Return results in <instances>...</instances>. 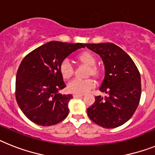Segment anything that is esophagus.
<instances>
[{"label":"esophagus","mask_w":155,"mask_h":155,"mask_svg":"<svg viewBox=\"0 0 155 155\" xmlns=\"http://www.w3.org/2000/svg\"><path fill=\"white\" fill-rule=\"evenodd\" d=\"M83 94H73V97L75 98H77V97H83Z\"/></svg>","instance_id":"1"}]
</instances>
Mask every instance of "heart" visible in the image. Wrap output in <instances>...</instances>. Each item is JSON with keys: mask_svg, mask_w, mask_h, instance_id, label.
<instances>
[{"mask_svg": "<svg viewBox=\"0 0 155 155\" xmlns=\"http://www.w3.org/2000/svg\"><path fill=\"white\" fill-rule=\"evenodd\" d=\"M76 58L79 62L89 67V69L87 70V76H92L96 78L100 76V69L97 65H95L97 59L92 53L89 51H83L78 54ZM59 71L64 79H69L73 76V67L67 59L61 61L59 66ZM94 83L92 79H75L68 83L67 89L70 93L72 94H83L91 91V89L94 88Z\"/></svg>", "mask_w": 155, "mask_h": 155, "instance_id": "b5f03b06", "label": "heart"}]
</instances>
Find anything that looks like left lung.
Returning a JSON list of instances; mask_svg holds the SVG:
<instances>
[{
	"mask_svg": "<svg viewBox=\"0 0 155 155\" xmlns=\"http://www.w3.org/2000/svg\"><path fill=\"white\" fill-rule=\"evenodd\" d=\"M101 57L105 75L99 88L107 94L95 97L87 108L89 118L104 128H116L126 123L139 105L141 96L140 74L131 58L112 43L86 44Z\"/></svg>",
	"mask_w": 155,
	"mask_h": 155,
	"instance_id": "left-lung-1",
	"label": "left lung"
}]
</instances>
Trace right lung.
<instances>
[{
  "instance_id": "obj_1",
  "label": "right lung",
  "mask_w": 155,
  "mask_h": 155,
  "mask_svg": "<svg viewBox=\"0 0 155 155\" xmlns=\"http://www.w3.org/2000/svg\"><path fill=\"white\" fill-rule=\"evenodd\" d=\"M83 44L51 41L33 50L23 58L17 71L15 98L20 109L39 126L58 124L68 115L72 95L58 94L66 87L59 66L67 56Z\"/></svg>"
}]
</instances>
